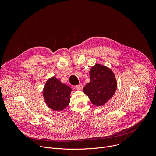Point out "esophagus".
Wrapping results in <instances>:
<instances>
[{
	"mask_svg": "<svg viewBox=\"0 0 156 156\" xmlns=\"http://www.w3.org/2000/svg\"><path fill=\"white\" fill-rule=\"evenodd\" d=\"M76 90H81L82 89H83V84H80L77 85L76 86Z\"/></svg>",
	"mask_w": 156,
	"mask_h": 156,
	"instance_id": "esophagus-1",
	"label": "esophagus"
}]
</instances>
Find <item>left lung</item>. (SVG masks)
<instances>
[{"label": "left lung", "instance_id": "8db88e82", "mask_svg": "<svg viewBox=\"0 0 156 156\" xmlns=\"http://www.w3.org/2000/svg\"><path fill=\"white\" fill-rule=\"evenodd\" d=\"M90 82L83 92L96 106H102L112 98L117 88V81L113 71L107 66L96 63L90 70Z\"/></svg>", "mask_w": 156, "mask_h": 156}]
</instances>
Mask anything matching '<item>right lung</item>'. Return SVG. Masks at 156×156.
<instances>
[{
  "instance_id": "obj_1",
  "label": "right lung",
  "mask_w": 156,
  "mask_h": 156,
  "mask_svg": "<svg viewBox=\"0 0 156 156\" xmlns=\"http://www.w3.org/2000/svg\"><path fill=\"white\" fill-rule=\"evenodd\" d=\"M72 88L62 83L55 76L49 78L44 84L42 95L47 105L53 110L61 111L70 102Z\"/></svg>"
}]
</instances>
